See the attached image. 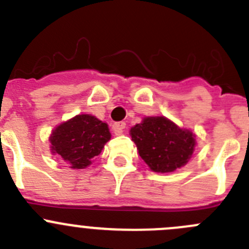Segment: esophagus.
<instances>
[{
	"instance_id": "1",
	"label": "esophagus",
	"mask_w": 249,
	"mask_h": 249,
	"mask_svg": "<svg viewBox=\"0 0 249 249\" xmlns=\"http://www.w3.org/2000/svg\"><path fill=\"white\" fill-rule=\"evenodd\" d=\"M125 126H126V124H125L124 122L114 123V124H113V126H112L113 132H114L115 135H122L123 131H124Z\"/></svg>"
}]
</instances>
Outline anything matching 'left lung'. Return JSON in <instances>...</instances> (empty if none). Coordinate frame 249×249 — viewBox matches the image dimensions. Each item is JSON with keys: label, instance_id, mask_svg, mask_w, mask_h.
I'll return each instance as SVG.
<instances>
[{"label": "left lung", "instance_id": "left-lung-1", "mask_svg": "<svg viewBox=\"0 0 249 249\" xmlns=\"http://www.w3.org/2000/svg\"><path fill=\"white\" fill-rule=\"evenodd\" d=\"M144 163L154 173H173L186 165L196 147V135L165 117H144L130 129Z\"/></svg>", "mask_w": 249, "mask_h": 249}]
</instances>
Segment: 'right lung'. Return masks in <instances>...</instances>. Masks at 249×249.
Instances as JSON below:
<instances>
[{
    "instance_id": "obj_1",
    "label": "right lung",
    "mask_w": 249,
    "mask_h": 249,
    "mask_svg": "<svg viewBox=\"0 0 249 249\" xmlns=\"http://www.w3.org/2000/svg\"><path fill=\"white\" fill-rule=\"evenodd\" d=\"M107 123L91 114H78L52 130L51 152L71 169H85L110 140Z\"/></svg>"
}]
</instances>
